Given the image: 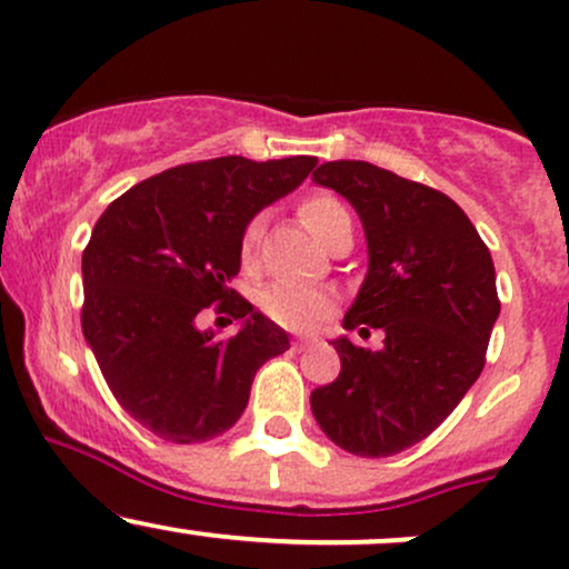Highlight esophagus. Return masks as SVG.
Wrapping results in <instances>:
<instances>
[{
    "mask_svg": "<svg viewBox=\"0 0 569 569\" xmlns=\"http://www.w3.org/2000/svg\"><path fill=\"white\" fill-rule=\"evenodd\" d=\"M313 342L316 340H310V337H297L295 348H297V351H305V348H310V346H313Z\"/></svg>",
    "mask_w": 569,
    "mask_h": 569,
    "instance_id": "1",
    "label": "esophagus"
}]
</instances>
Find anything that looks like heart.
<instances>
[{
    "label": "heart",
    "mask_w": 569,
    "mask_h": 569,
    "mask_svg": "<svg viewBox=\"0 0 569 569\" xmlns=\"http://www.w3.org/2000/svg\"><path fill=\"white\" fill-rule=\"evenodd\" d=\"M299 216L302 223L310 229V234L318 242L327 246L340 229L351 227V213L346 204L332 193H310L302 204H299ZM259 242H261V218L256 216L246 223L240 234V264L246 270H253L256 259H259ZM259 305L274 323L295 332H308L316 329L335 310V297L327 289H316V286L291 283V280H278V283L267 286L259 295Z\"/></svg>",
    "instance_id": "heart-1"
}]
</instances>
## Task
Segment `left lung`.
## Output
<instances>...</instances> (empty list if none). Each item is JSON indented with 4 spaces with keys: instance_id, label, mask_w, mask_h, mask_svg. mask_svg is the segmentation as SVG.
<instances>
[{
    "instance_id": "1",
    "label": "left lung",
    "mask_w": 569,
    "mask_h": 569,
    "mask_svg": "<svg viewBox=\"0 0 569 569\" xmlns=\"http://www.w3.org/2000/svg\"><path fill=\"white\" fill-rule=\"evenodd\" d=\"M313 180L353 204L367 237L370 264L342 327L386 337L380 351L337 337L340 376L310 408L342 451L395 457L432 435L483 370L499 316L495 261L442 191L346 159Z\"/></svg>"
}]
</instances>
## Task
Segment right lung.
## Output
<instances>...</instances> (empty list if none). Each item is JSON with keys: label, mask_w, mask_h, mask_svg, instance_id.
I'll list each match as a JSON object with an SVG mask.
<instances>
[{"label": "right lung", "mask_w": 569, "mask_h": 569, "mask_svg": "<svg viewBox=\"0 0 569 569\" xmlns=\"http://www.w3.org/2000/svg\"><path fill=\"white\" fill-rule=\"evenodd\" d=\"M316 156L197 161L142 180L108 204L83 251V337L123 410L161 440L204 442L234 427L253 376L289 335L232 289L240 234L295 191ZM241 321L221 341L196 316Z\"/></svg>", "instance_id": "1"}]
</instances>
